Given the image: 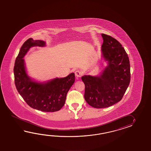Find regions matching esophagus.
I'll list each match as a JSON object with an SVG mask.
<instances>
[{
    "instance_id": "1",
    "label": "esophagus",
    "mask_w": 151,
    "mask_h": 151,
    "mask_svg": "<svg viewBox=\"0 0 151 151\" xmlns=\"http://www.w3.org/2000/svg\"><path fill=\"white\" fill-rule=\"evenodd\" d=\"M75 74H76V76L77 77H80L82 76V72L80 71V70H77L75 72Z\"/></svg>"
}]
</instances>
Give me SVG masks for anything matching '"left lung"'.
<instances>
[{"mask_svg": "<svg viewBox=\"0 0 151 151\" xmlns=\"http://www.w3.org/2000/svg\"><path fill=\"white\" fill-rule=\"evenodd\" d=\"M101 59L106 67L99 76L81 77L85 86L84 98L90 106L102 109L122 99L131 79L128 55L122 44L109 35L101 34Z\"/></svg>", "mask_w": 151, "mask_h": 151, "instance_id": "1", "label": "left lung"}]
</instances>
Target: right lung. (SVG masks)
Here are the masks:
<instances>
[{"label":"right lung","instance_id":"add662e5","mask_svg":"<svg viewBox=\"0 0 151 151\" xmlns=\"http://www.w3.org/2000/svg\"><path fill=\"white\" fill-rule=\"evenodd\" d=\"M46 42L29 38L20 50L14 67V82L17 90L29 106L46 112L59 111L64 105L66 95L75 81L74 73L67 77L55 78L38 81L29 76L24 58L32 47H45Z\"/></svg>","mask_w":151,"mask_h":151}]
</instances>
